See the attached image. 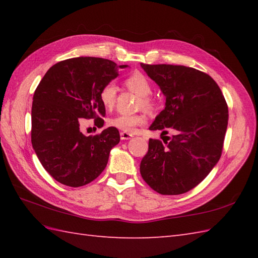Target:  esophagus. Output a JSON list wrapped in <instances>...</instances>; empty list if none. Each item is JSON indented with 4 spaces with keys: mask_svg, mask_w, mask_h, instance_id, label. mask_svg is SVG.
Instances as JSON below:
<instances>
[{
    "mask_svg": "<svg viewBox=\"0 0 258 258\" xmlns=\"http://www.w3.org/2000/svg\"><path fill=\"white\" fill-rule=\"evenodd\" d=\"M119 135H120V140H123V141H127V140H131L133 138V134H131L128 132H120Z\"/></svg>",
    "mask_w": 258,
    "mask_h": 258,
    "instance_id": "34e87169",
    "label": "esophagus"
}]
</instances>
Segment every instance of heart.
I'll list each match as a JSON object with an SVG mask.
<instances>
[{"label":"heart","mask_w":258,"mask_h":258,"mask_svg":"<svg viewBox=\"0 0 258 258\" xmlns=\"http://www.w3.org/2000/svg\"><path fill=\"white\" fill-rule=\"evenodd\" d=\"M125 85L127 89L132 92L136 93L139 96H141V101L139 106L143 107L147 111H152L154 108V104L153 101L149 97L152 94L153 87L149 79L146 78L144 74L142 73H134L127 79L125 80ZM116 94H117V86L115 85L113 82H108L100 91V102L102 105L106 109H111L115 105L116 102ZM145 123V116L142 114H135V115H126L120 114L117 116L113 117L109 120V125L114 126L118 130L125 131V132H132V131L138 125H142Z\"/></svg>","instance_id":"obj_1"}]
</instances>
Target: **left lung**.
<instances>
[{
    "label": "left lung",
    "mask_w": 258,
    "mask_h": 258,
    "mask_svg": "<svg viewBox=\"0 0 258 258\" xmlns=\"http://www.w3.org/2000/svg\"><path fill=\"white\" fill-rule=\"evenodd\" d=\"M165 96V108L150 126L175 135L164 146L150 140L140 165L142 177L162 195H178L194 188L217 162L228 124V107L210 75L193 68L171 64H141ZM168 138V136H166Z\"/></svg>",
    "instance_id": "obj_1"
}]
</instances>
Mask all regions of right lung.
<instances>
[{
	"mask_svg": "<svg viewBox=\"0 0 258 258\" xmlns=\"http://www.w3.org/2000/svg\"><path fill=\"white\" fill-rule=\"evenodd\" d=\"M117 65L100 57H74L47 71L36 87L32 104V146L42 166L57 182L80 187L106 167L109 153L119 142L117 128L85 136L82 118L103 124L105 107L100 91L117 78Z\"/></svg>",
	"mask_w": 258,
	"mask_h": 258,
	"instance_id": "1",
	"label": "right lung"
}]
</instances>
